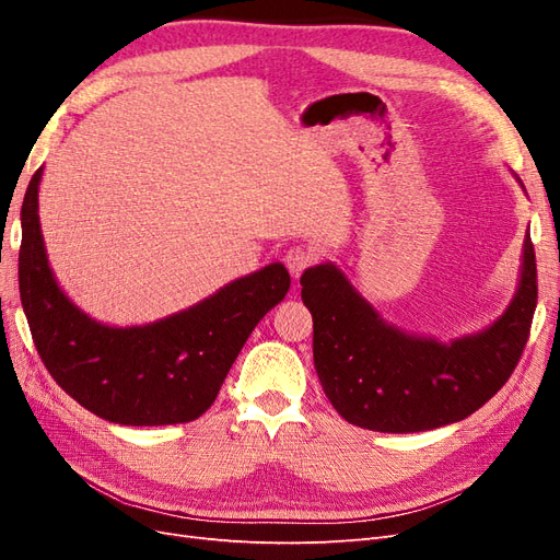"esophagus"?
<instances>
[{
  "mask_svg": "<svg viewBox=\"0 0 560 560\" xmlns=\"http://www.w3.org/2000/svg\"><path fill=\"white\" fill-rule=\"evenodd\" d=\"M315 261H317V254L308 245H294L284 254V264H287V268H290L292 278H301L303 270L311 268Z\"/></svg>",
  "mask_w": 560,
  "mask_h": 560,
  "instance_id": "obj_1",
  "label": "esophagus"
}]
</instances>
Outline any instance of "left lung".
Returning <instances> with one entry per match:
<instances>
[{
  "mask_svg": "<svg viewBox=\"0 0 560 560\" xmlns=\"http://www.w3.org/2000/svg\"><path fill=\"white\" fill-rule=\"evenodd\" d=\"M301 299L313 315L317 378L338 413L374 432L434 430L481 409L514 374L537 306L535 249L528 235L502 317L451 343L387 325L331 261L301 276Z\"/></svg>",
  "mask_w": 560,
  "mask_h": 560,
  "instance_id": "left-lung-1",
  "label": "left lung"
}]
</instances>
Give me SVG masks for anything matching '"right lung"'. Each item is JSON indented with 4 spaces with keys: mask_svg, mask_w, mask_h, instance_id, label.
<instances>
[{
    "mask_svg": "<svg viewBox=\"0 0 560 560\" xmlns=\"http://www.w3.org/2000/svg\"><path fill=\"white\" fill-rule=\"evenodd\" d=\"M42 173L32 175L21 210L19 284L48 374L83 409L118 425L196 420L217 399L252 329L290 290L287 268L268 264L151 325H103L65 296L48 266L39 226Z\"/></svg>",
    "mask_w": 560,
    "mask_h": 560,
    "instance_id": "1",
    "label": "right lung"
}]
</instances>
